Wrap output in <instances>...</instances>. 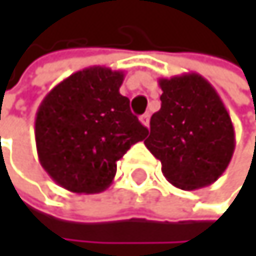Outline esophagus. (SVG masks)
<instances>
[{
    "label": "esophagus",
    "mask_w": 256,
    "mask_h": 256,
    "mask_svg": "<svg viewBox=\"0 0 256 256\" xmlns=\"http://www.w3.org/2000/svg\"><path fill=\"white\" fill-rule=\"evenodd\" d=\"M149 120H150V115H149V114H144V115H141V116H140L141 124H142V126H146V127H149Z\"/></svg>",
    "instance_id": "esophagus-1"
}]
</instances>
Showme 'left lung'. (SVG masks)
Listing matches in <instances>:
<instances>
[{"label": "left lung", "mask_w": 256, "mask_h": 256, "mask_svg": "<svg viewBox=\"0 0 256 256\" xmlns=\"http://www.w3.org/2000/svg\"><path fill=\"white\" fill-rule=\"evenodd\" d=\"M161 109L144 141L166 180L182 190L214 184L235 150L230 115L214 86L198 74L160 78Z\"/></svg>", "instance_id": "obj_1"}]
</instances>
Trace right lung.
<instances>
[{"mask_svg":"<svg viewBox=\"0 0 256 256\" xmlns=\"http://www.w3.org/2000/svg\"><path fill=\"white\" fill-rule=\"evenodd\" d=\"M124 72L94 66L56 84L35 118L42 169L74 194H98L110 186L116 161L149 130L120 94Z\"/></svg>","mask_w":256,"mask_h":256,"instance_id":"1","label":"right lung"}]
</instances>
